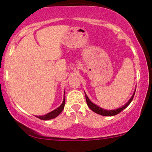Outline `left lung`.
<instances>
[{"mask_svg":"<svg viewBox=\"0 0 152 152\" xmlns=\"http://www.w3.org/2000/svg\"><path fill=\"white\" fill-rule=\"evenodd\" d=\"M135 91H136V90L134 91V93L133 94L132 96H131V97L130 98L129 100L126 102V104H125L123 106L121 107L118 108V109H115V110H105L100 107L97 106L96 104H95L94 103H93L90 100L89 97L87 96V95L86 94V93L85 92L84 93H85V97H86V103H87V105L89 106V107L91 110L94 112L95 113H97V114L101 115H103V116H113V115H115L117 114H118V113H120L121 111L123 110L124 109H126V108L129 105L130 103H131L133 100V96H134V94H135Z\"/></svg>","mask_w":152,"mask_h":152,"instance_id":"1","label":"left lung"}]
</instances>
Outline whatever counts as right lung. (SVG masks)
<instances>
[{
	"mask_svg": "<svg viewBox=\"0 0 152 152\" xmlns=\"http://www.w3.org/2000/svg\"><path fill=\"white\" fill-rule=\"evenodd\" d=\"M65 102H66V101H65V91H64V97H63V101L61 105L58 107V108H56V110H54L48 113V114L44 115H40V116L36 115V117L39 118V119L43 120V121H48V120L53 119V118H56L58 115H59L61 113V112L63 111V110L64 109Z\"/></svg>",
	"mask_w": 152,
	"mask_h": 152,
	"instance_id": "obj_1",
	"label": "right lung"
}]
</instances>
